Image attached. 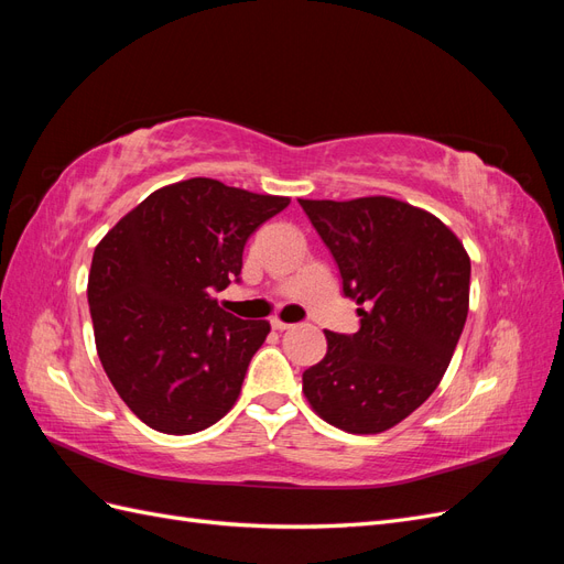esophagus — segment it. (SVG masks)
Returning a JSON list of instances; mask_svg holds the SVG:
<instances>
[{
    "instance_id": "obj_1",
    "label": "esophagus",
    "mask_w": 564,
    "mask_h": 564,
    "mask_svg": "<svg viewBox=\"0 0 564 564\" xmlns=\"http://www.w3.org/2000/svg\"><path fill=\"white\" fill-rule=\"evenodd\" d=\"M272 329H278V332H284V329H289V327H292V324H289V322H282L280 317H272Z\"/></svg>"
}]
</instances>
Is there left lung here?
<instances>
[{
    "label": "left lung",
    "instance_id": "8db88e82",
    "mask_svg": "<svg viewBox=\"0 0 564 564\" xmlns=\"http://www.w3.org/2000/svg\"><path fill=\"white\" fill-rule=\"evenodd\" d=\"M340 272L360 329L327 336L303 392L336 429L371 435L406 419L445 377L468 317L470 259L433 214L390 197L299 199Z\"/></svg>",
    "mask_w": 564,
    "mask_h": 564
}]
</instances>
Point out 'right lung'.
<instances>
[{
  "instance_id": "add662e5",
  "label": "right lung",
  "mask_w": 564,
  "mask_h": 564,
  "mask_svg": "<svg viewBox=\"0 0 564 564\" xmlns=\"http://www.w3.org/2000/svg\"><path fill=\"white\" fill-rule=\"evenodd\" d=\"M286 204L191 178L145 197L96 247L87 289L96 350L150 429L191 435L230 412L270 324L226 313L212 294L240 282L247 240Z\"/></svg>"
}]
</instances>
